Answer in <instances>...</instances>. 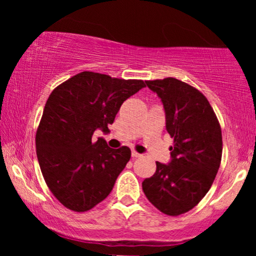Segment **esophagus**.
I'll use <instances>...</instances> for the list:
<instances>
[{
    "instance_id": "esophagus-1",
    "label": "esophagus",
    "mask_w": 256,
    "mask_h": 256,
    "mask_svg": "<svg viewBox=\"0 0 256 256\" xmlns=\"http://www.w3.org/2000/svg\"><path fill=\"white\" fill-rule=\"evenodd\" d=\"M131 156L134 158H140V152H137L132 150V152H131Z\"/></svg>"
}]
</instances>
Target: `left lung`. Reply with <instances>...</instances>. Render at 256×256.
Returning a JSON list of instances; mask_svg holds the SVG:
<instances>
[{
  "label": "left lung",
  "instance_id": "obj_1",
  "mask_svg": "<svg viewBox=\"0 0 256 256\" xmlns=\"http://www.w3.org/2000/svg\"><path fill=\"white\" fill-rule=\"evenodd\" d=\"M146 84L161 100L174 143L170 162H156L154 176L143 180V192L160 212L179 216L212 186L222 161V128L208 100L192 85L176 78Z\"/></svg>",
  "mask_w": 256,
  "mask_h": 256
}]
</instances>
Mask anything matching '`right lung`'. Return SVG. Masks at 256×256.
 Masks as SVG:
<instances>
[{
    "instance_id": "obj_1",
    "label": "right lung",
    "mask_w": 256,
    "mask_h": 256,
    "mask_svg": "<svg viewBox=\"0 0 256 256\" xmlns=\"http://www.w3.org/2000/svg\"><path fill=\"white\" fill-rule=\"evenodd\" d=\"M146 86L143 80L82 72L52 90L36 134L40 171L52 195L68 210L85 212L110 195L131 158L94 132H110L122 104Z\"/></svg>"
}]
</instances>
